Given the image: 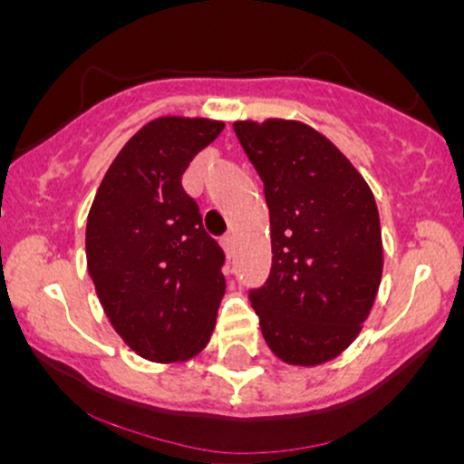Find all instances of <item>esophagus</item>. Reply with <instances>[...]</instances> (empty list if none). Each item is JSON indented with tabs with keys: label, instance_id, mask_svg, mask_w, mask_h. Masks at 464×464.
I'll use <instances>...</instances> for the list:
<instances>
[{
	"label": "esophagus",
	"instance_id": "1",
	"mask_svg": "<svg viewBox=\"0 0 464 464\" xmlns=\"http://www.w3.org/2000/svg\"><path fill=\"white\" fill-rule=\"evenodd\" d=\"M222 248H225V253L228 255V257H233V255H236V239H233V236L222 237Z\"/></svg>",
	"mask_w": 464,
	"mask_h": 464
}]
</instances>
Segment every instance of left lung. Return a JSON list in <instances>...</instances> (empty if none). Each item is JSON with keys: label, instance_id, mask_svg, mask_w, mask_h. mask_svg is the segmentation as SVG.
I'll return each instance as SVG.
<instances>
[{"label": "left lung", "instance_id": "1", "mask_svg": "<svg viewBox=\"0 0 464 464\" xmlns=\"http://www.w3.org/2000/svg\"><path fill=\"white\" fill-rule=\"evenodd\" d=\"M264 180L273 268L248 295L276 358L314 366L343 353L382 279L372 191L327 137L301 121L233 124Z\"/></svg>", "mask_w": 464, "mask_h": 464}]
</instances>
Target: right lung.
<instances>
[{"label": "right lung", "instance_id": "obj_1", "mask_svg": "<svg viewBox=\"0 0 464 464\" xmlns=\"http://www.w3.org/2000/svg\"><path fill=\"white\" fill-rule=\"evenodd\" d=\"M214 120L159 117L121 148L87 220V266L115 332L152 362L189 360L209 343L225 295V250L183 189Z\"/></svg>", "mask_w": 464, "mask_h": 464}]
</instances>
